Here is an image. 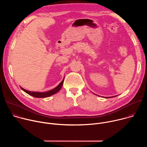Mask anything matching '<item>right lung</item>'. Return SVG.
I'll return each mask as SVG.
<instances>
[{
  "label": "right lung",
  "mask_w": 147,
  "mask_h": 147,
  "mask_svg": "<svg viewBox=\"0 0 147 147\" xmlns=\"http://www.w3.org/2000/svg\"><path fill=\"white\" fill-rule=\"evenodd\" d=\"M63 81H64V79L62 80V81L59 84V86H57L56 88H55L54 89L50 90L49 91L47 92H31V91H29L27 90H26L25 89L21 87L22 90H23L24 92H26V93H27L28 94L36 97V98H46V97H48L49 96H51L55 94H56V92H57L61 88L63 84Z\"/></svg>",
  "instance_id": "add662e5"
}]
</instances>
